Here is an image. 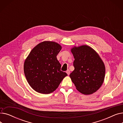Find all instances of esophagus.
I'll return each mask as SVG.
<instances>
[{"label":"esophagus","instance_id":"34e87169","mask_svg":"<svg viewBox=\"0 0 123 123\" xmlns=\"http://www.w3.org/2000/svg\"><path fill=\"white\" fill-rule=\"evenodd\" d=\"M66 73H67V74L68 75H70V70H67V71H66Z\"/></svg>","mask_w":123,"mask_h":123}]
</instances>
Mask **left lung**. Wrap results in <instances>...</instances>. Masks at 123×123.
<instances>
[{
  "label": "left lung",
  "mask_w": 123,
  "mask_h": 123,
  "mask_svg": "<svg viewBox=\"0 0 123 123\" xmlns=\"http://www.w3.org/2000/svg\"><path fill=\"white\" fill-rule=\"evenodd\" d=\"M75 60L74 70L70 77L76 89L83 94H93L104 82L105 67L96 52L87 45L71 49Z\"/></svg>",
  "instance_id": "left-lung-1"
}]
</instances>
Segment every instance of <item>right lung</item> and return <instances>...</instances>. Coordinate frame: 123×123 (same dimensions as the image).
<instances>
[{"instance_id": "right-lung-1", "label": "right lung", "mask_w": 123, "mask_h": 123, "mask_svg": "<svg viewBox=\"0 0 123 123\" xmlns=\"http://www.w3.org/2000/svg\"><path fill=\"white\" fill-rule=\"evenodd\" d=\"M61 49L56 42L44 41L31 50L24 64L28 83L35 91L48 94L54 91L67 73L61 71L57 55Z\"/></svg>"}]
</instances>
